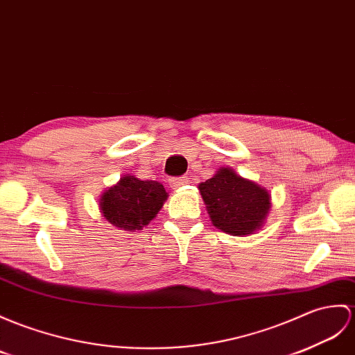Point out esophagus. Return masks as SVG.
Listing matches in <instances>:
<instances>
[{
	"instance_id": "esophagus-1",
	"label": "esophagus",
	"mask_w": 355,
	"mask_h": 355,
	"mask_svg": "<svg viewBox=\"0 0 355 355\" xmlns=\"http://www.w3.org/2000/svg\"><path fill=\"white\" fill-rule=\"evenodd\" d=\"M187 181H189V178L184 175L183 177H172V178H169V184H171V187L178 189L181 186L187 184Z\"/></svg>"
}]
</instances>
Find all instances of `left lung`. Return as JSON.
<instances>
[{"label":"left lung","mask_w":355,"mask_h":355,"mask_svg":"<svg viewBox=\"0 0 355 355\" xmlns=\"http://www.w3.org/2000/svg\"><path fill=\"white\" fill-rule=\"evenodd\" d=\"M202 200L213 225L228 234H251L260 228L269 210L266 189L222 168L200 184Z\"/></svg>","instance_id":"obj_1"}]
</instances>
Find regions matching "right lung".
<instances>
[{
    "instance_id": "add662e5",
    "label": "right lung",
    "mask_w": 355,
    "mask_h": 355,
    "mask_svg": "<svg viewBox=\"0 0 355 355\" xmlns=\"http://www.w3.org/2000/svg\"><path fill=\"white\" fill-rule=\"evenodd\" d=\"M166 198L168 193L159 181H142L127 175L104 192L100 205L107 222L135 232L155 218Z\"/></svg>"
}]
</instances>
